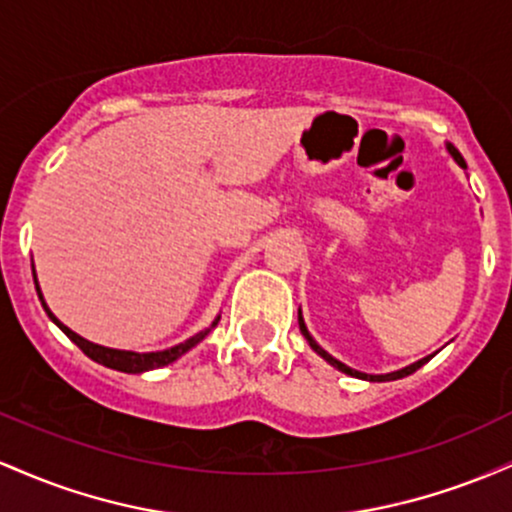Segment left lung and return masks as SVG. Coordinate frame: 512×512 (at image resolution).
Wrapping results in <instances>:
<instances>
[{"label":"left lung","instance_id":"8db88e82","mask_svg":"<svg viewBox=\"0 0 512 512\" xmlns=\"http://www.w3.org/2000/svg\"><path fill=\"white\" fill-rule=\"evenodd\" d=\"M448 151L452 154V158H455L457 163H460L462 168H467L464 166V158L460 156V151L455 149V146H448ZM298 325H301V332H303V337L308 339V344L313 346V351H317V354H320L322 358H325L327 363H330V366H334V368H339L342 370V373H346V375H354V378H363V380H370V383H385V380H399V378H404V375H411L414 373V370H419L421 366H424V363L428 361V358H421V361H416V363H411V366H407V368H402V370H395V373H387V375H366V373H358V370H354V368H349V366H344L342 361H337V358L334 356H330L327 354L325 349H322V346H317V342L313 337H310V332H308V327H305V322H303V317H301V313H298Z\"/></svg>","mask_w":512,"mask_h":512}]
</instances>
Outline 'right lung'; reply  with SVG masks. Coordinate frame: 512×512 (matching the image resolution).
Returning a JSON list of instances; mask_svg holds the SVG:
<instances>
[{
    "label": "right lung",
    "instance_id": "1",
    "mask_svg": "<svg viewBox=\"0 0 512 512\" xmlns=\"http://www.w3.org/2000/svg\"><path fill=\"white\" fill-rule=\"evenodd\" d=\"M33 279H35V272H33ZM35 289H38V281H35ZM38 296H40V289H38ZM40 303H43L45 313L50 315V320L55 322V325L60 327V330H62L64 334H67V337L72 339V342H74L76 346H79V349L84 351V354H86L88 358H93V361H96V363H103V366H108V368L122 370V373H144V370L168 366V363H173L175 358H180L182 354H185V351H190L192 346L202 342V339L207 337V334L211 332V327H216V322H219V317H216V320L211 322L209 330H204V332L195 334V337L187 339V342H182V344H178V346H173V349H166V351H154V354H134V351L105 349V346H98V344H93V342H86L84 337H79V334L69 330L67 325H62V322L57 320V317L50 313V308H48V305H45L43 296H40Z\"/></svg>",
    "mask_w": 512,
    "mask_h": 512
}]
</instances>
